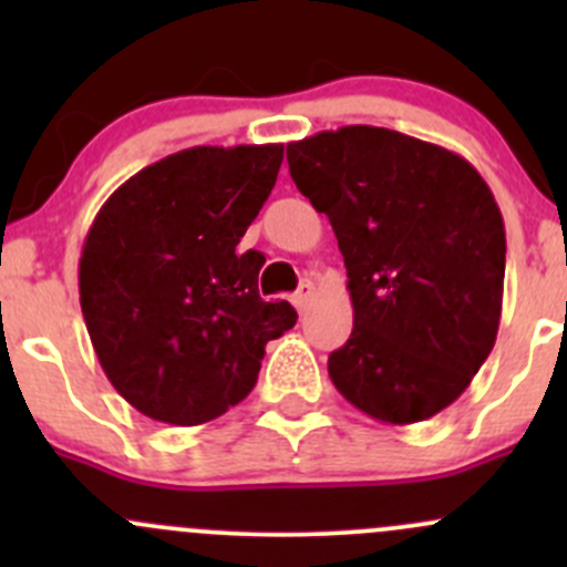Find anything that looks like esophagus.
<instances>
[{"label": "esophagus", "instance_id": "obj_1", "mask_svg": "<svg viewBox=\"0 0 567 567\" xmlns=\"http://www.w3.org/2000/svg\"><path fill=\"white\" fill-rule=\"evenodd\" d=\"M312 293H316V288H312V282H310V279H305V282L299 285V290H296V293H293V305H296V310H299V312H305L307 307H310V301H312Z\"/></svg>", "mask_w": 567, "mask_h": 567}]
</instances>
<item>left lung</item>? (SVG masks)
I'll return each instance as SVG.
<instances>
[{"mask_svg":"<svg viewBox=\"0 0 567 567\" xmlns=\"http://www.w3.org/2000/svg\"><path fill=\"white\" fill-rule=\"evenodd\" d=\"M288 164L348 268L353 331L329 353L331 384L390 425L447 409L499 329L505 225L488 183L458 153L375 125L290 142Z\"/></svg>","mask_w":567,"mask_h":567,"instance_id":"obj_1","label":"left lung"}]
</instances>
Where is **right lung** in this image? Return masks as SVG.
I'll use <instances>...</instances> for the list:
<instances>
[{"instance_id": "add662e5", "label": "right lung", "mask_w": 567, "mask_h": 567, "mask_svg": "<svg viewBox=\"0 0 567 567\" xmlns=\"http://www.w3.org/2000/svg\"><path fill=\"white\" fill-rule=\"evenodd\" d=\"M282 145L188 147L123 183L79 260V301L112 386L145 416L203 425L257 384L266 342L296 326L262 301L266 257L238 251Z\"/></svg>"}]
</instances>
